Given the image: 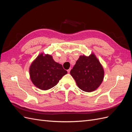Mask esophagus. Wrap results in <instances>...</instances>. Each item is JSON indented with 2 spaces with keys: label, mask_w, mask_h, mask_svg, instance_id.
<instances>
[{
  "label": "esophagus",
  "mask_w": 132,
  "mask_h": 132,
  "mask_svg": "<svg viewBox=\"0 0 132 132\" xmlns=\"http://www.w3.org/2000/svg\"><path fill=\"white\" fill-rule=\"evenodd\" d=\"M70 70H71V69L70 68V69H69L67 71H68V73H70Z\"/></svg>",
  "instance_id": "obj_1"
}]
</instances>
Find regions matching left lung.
Listing matches in <instances>:
<instances>
[{"instance_id":"left-lung-1","label":"left lung","mask_w":132,"mask_h":132,"mask_svg":"<svg viewBox=\"0 0 132 132\" xmlns=\"http://www.w3.org/2000/svg\"><path fill=\"white\" fill-rule=\"evenodd\" d=\"M70 73L79 88L88 93L98 88L105 74L102 65L93 53L89 56L80 55Z\"/></svg>"}]
</instances>
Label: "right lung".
Segmentation results:
<instances>
[{
    "mask_svg": "<svg viewBox=\"0 0 132 132\" xmlns=\"http://www.w3.org/2000/svg\"><path fill=\"white\" fill-rule=\"evenodd\" d=\"M29 72L34 85L42 90L54 87L67 74L62 64L55 62L51 55L43 53L39 54L31 63Z\"/></svg>",
    "mask_w": 132,
    "mask_h": 132,
    "instance_id": "right-lung-1",
    "label": "right lung"
}]
</instances>
